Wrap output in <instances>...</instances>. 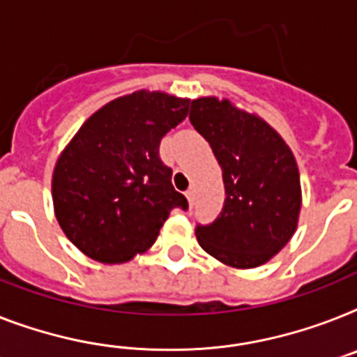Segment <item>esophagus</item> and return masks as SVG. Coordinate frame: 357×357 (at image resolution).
<instances>
[{
	"label": "esophagus",
	"instance_id": "1",
	"mask_svg": "<svg viewBox=\"0 0 357 357\" xmlns=\"http://www.w3.org/2000/svg\"><path fill=\"white\" fill-rule=\"evenodd\" d=\"M185 199H188V204H190V208H191V206H193V202H195V191L193 190L185 191Z\"/></svg>",
	"mask_w": 357,
	"mask_h": 357
}]
</instances>
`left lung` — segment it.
I'll return each mask as SVG.
<instances>
[{
    "label": "left lung",
    "mask_w": 357,
    "mask_h": 357,
    "mask_svg": "<svg viewBox=\"0 0 357 357\" xmlns=\"http://www.w3.org/2000/svg\"><path fill=\"white\" fill-rule=\"evenodd\" d=\"M190 122L219 160L226 193L219 217L197 225L199 244L228 266H261L297 228L301 182L296 158L275 129L228 100H193Z\"/></svg>",
    "instance_id": "left-lung-1"
}]
</instances>
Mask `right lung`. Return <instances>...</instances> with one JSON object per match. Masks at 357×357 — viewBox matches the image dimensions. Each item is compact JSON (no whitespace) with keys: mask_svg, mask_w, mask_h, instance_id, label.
<instances>
[{"mask_svg":"<svg viewBox=\"0 0 357 357\" xmlns=\"http://www.w3.org/2000/svg\"><path fill=\"white\" fill-rule=\"evenodd\" d=\"M188 109L190 100L137 91L98 109L63 149L52 173L54 213L87 257L131 261L151 248L173 208L188 210L158 157L162 137Z\"/></svg>","mask_w":357,"mask_h":357,"instance_id":"right-lung-1","label":"right lung"}]
</instances>
